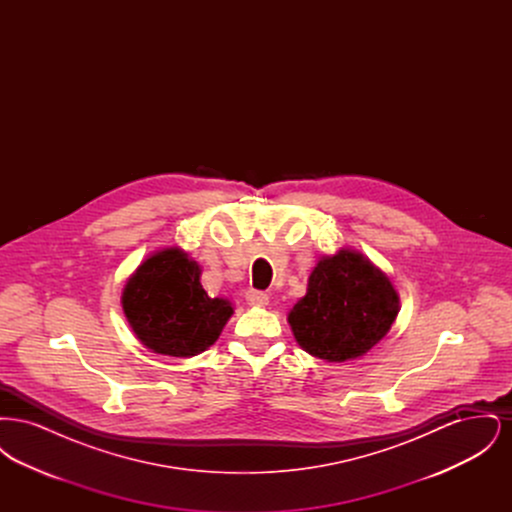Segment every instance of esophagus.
Masks as SVG:
<instances>
[{
	"mask_svg": "<svg viewBox=\"0 0 512 512\" xmlns=\"http://www.w3.org/2000/svg\"><path fill=\"white\" fill-rule=\"evenodd\" d=\"M245 299H247V303L251 305V307H267L268 305V295L263 292H247L245 295Z\"/></svg>",
	"mask_w": 512,
	"mask_h": 512,
	"instance_id": "esophagus-1",
	"label": "esophagus"
}]
</instances>
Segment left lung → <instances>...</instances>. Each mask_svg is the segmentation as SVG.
Listing matches in <instances>:
<instances>
[{
  "mask_svg": "<svg viewBox=\"0 0 512 512\" xmlns=\"http://www.w3.org/2000/svg\"><path fill=\"white\" fill-rule=\"evenodd\" d=\"M397 313L399 293L390 276L361 251L341 247L318 259L288 322L303 351L326 363H345L384 340Z\"/></svg>",
  "mask_w": 512,
  "mask_h": 512,
  "instance_id": "obj_1",
  "label": "left lung"
}]
</instances>
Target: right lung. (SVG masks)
<instances>
[{"mask_svg":"<svg viewBox=\"0 0 512 512\" xmlns=\"http://www.w3.org/2000/svg\"><path fill=\"white\" fill-rule=\"evenodd\" d=\"M199 278L201 267L178 245L157 249L130 274L122 311L147 349L195 357L219 340L234 307L224 297H209Z\"/></svg>","mask_w":512,"mask_h":512,"instance_id":"obj_1","label":"right lung"}]
</instances>
